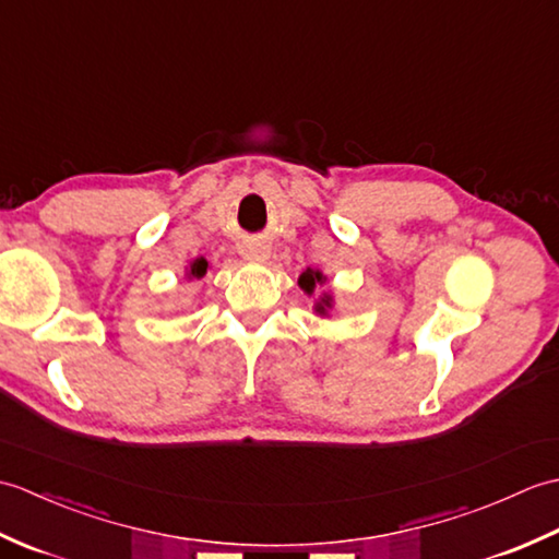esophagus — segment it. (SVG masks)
<instances>
[{
    "label": "esophagus",
    "instance_id": "esophagus-1",
    "mask_svg": "<svg viewBox=\"0 0 559 559\" xmlns=\"http://www.w3.org/2000/svg\"><path fill=\"white\" fill-rule=\"evenodd\" d=\"M240 254H242L245 259L264 261V259H269V247H266L264 242H259V240H249V242H245V245H242Z\"/></svg>",
    "mask_w": 559,
    "mask_h": 559
}]
</instances>
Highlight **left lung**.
<instances>
[{
	"label": "left lung",
	"instance_id": "left-lung-1",
	"mask_svg": "<svg viewBox=\"0 0 559 559\" xmlns=\"http://www.w3.org/2000/svg\"><path fill=\"white\" fill-rule=\"evenodd\" d=\"M298 283H300V288H302L307 295H312V293L317 290V286H324L326 276H324V273L319 271V269H307V271L300 273ZM331 307H334V298H331V293H322V298H319V300L314 302V312H317L319 317H326Z\"/></svg>",
	"mask_w": 559,
	"mask_h": 559
}]
</instances>
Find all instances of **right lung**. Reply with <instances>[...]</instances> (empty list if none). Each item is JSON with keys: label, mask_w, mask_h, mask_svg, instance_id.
Returning <instances> with one entry per match:
<instances>
[{"label": "right lung", "mask_w": 559, "mask_h": 559, "mask_svg": "<svg viewBox=\"0 0 559 559\" xmlns=\"http://www.w3.org/2000/svg\"><path fill=\"white\" fill-rule=\"evenodd\" d=\"M206 269H209V261L204 257H197L194 261H189L187 266V278H204L206 276Z\"/></svg>", "instance_id": "obj_1"}]
</instances>
